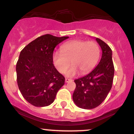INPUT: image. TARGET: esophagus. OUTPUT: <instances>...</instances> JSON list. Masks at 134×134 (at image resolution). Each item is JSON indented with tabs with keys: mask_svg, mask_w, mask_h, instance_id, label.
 Segmentation results:
<instances>
[{
	"mask_svg": "<svg viewBox=\"0 0 134 134\" xmlns=\"http://www.w3.org/2000/svg\"><path fill=\"white\" fill-rule=\"evenodd\" d=\"M65 82L66 83H68L69 82V81H72V80H71V79H69V78H65Z\"/></svg>",
	"mask_w": 134,
	"mask_h": 134,
	"instance_id": "34e87169",
	"label": "esophagus"
}]
</instances>
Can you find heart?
I'll use <instances>...</instances> for the list:
<instances>
[{"label":"heart","instance_id":"obj_1","mask_svg":"<svg viewBox=\"0 0 134 134\" xmlns=\"http://www.w3.org/2000/svg\"><path fill=\"white\" fill-rule=\"evenodd\" d=\"M100 49L95 42L76 40L67 42L61 47V52L53 54V62L60 73H64L70 64L72 66L68 70L67 76H73L79 72L85 74L92 69L98 62Z\"/></svg>","mask_w":134,"mask_h":134}]
</instances>
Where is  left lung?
<instances>
[{
    "mask_svg": "<svg viewBox=\"0 0 134 134\" xmlns=\"http://www.w3.org/2000/svg\"><path fill=\"white\" fill-rule=\"evenodd\" d=\"M102 50V56L98 65L85 76L74 80L76 88L72 95L74 103L81 108L92 109L105 99L110 91L114 75L110 47L96 38Z\"/></svg>",
    "mask_w": 134,
    "mask_h": 134,
    "instance_id": "1",
    "label": "left lung"
}]
</instances>
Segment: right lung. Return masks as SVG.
I'll list each match as a JSON object with an SVG mask.
<instances>
[{"mask_svg":"<svg viewBox=\"0 0 134 134\" xmlns=\"http://www.w3.org/2000/svg\"><path fill=\"white\" fill-rule=\"evenodd\" d=\"M68 38L47 34L21 51L16 66L17 84L24 99L34 106L51 105L64 85V76L56 70L52 57L56 46Z\"/></svg>","mask_w":134,"mask_h":134,"instance_id":"right-lung-1","label":"right lung"}]
</instances>
